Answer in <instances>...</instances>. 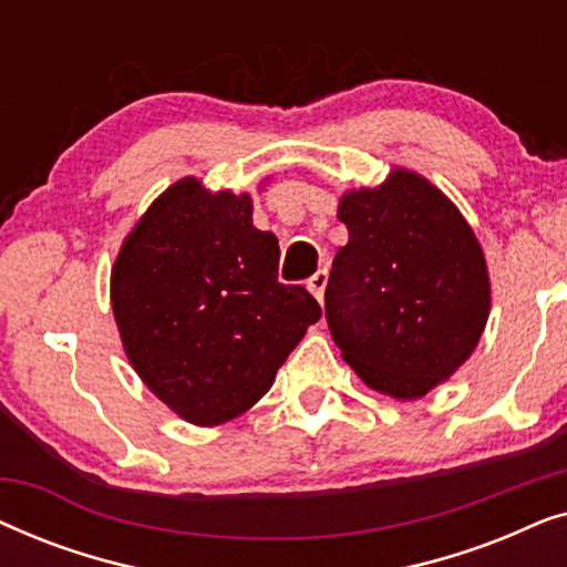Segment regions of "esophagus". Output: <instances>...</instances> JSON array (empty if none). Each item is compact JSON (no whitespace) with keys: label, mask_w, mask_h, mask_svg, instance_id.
Listing matches in <instances>:
<instances>
[{"label":"esophagus","mask_w":567,"mask_h":567,"mask_svg":"<svg viewBox=\"0 0 567 567\" xmlns=\"http://www.w3.org/2000/svg\"><path fill=\"white\" fill-rule=\"evenodd\" d=\"M307 289L312 291V297L322 305L324 289H328V270H317V274L307 281Z\"/></svg>","instance_id":"34e87169"}]
</instances>
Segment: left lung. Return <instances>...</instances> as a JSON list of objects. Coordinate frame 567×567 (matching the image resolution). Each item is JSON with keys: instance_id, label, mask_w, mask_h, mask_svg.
I'll return each mask as SVG.
<instances>
[{"instance_id": "8db88e82", "label": "left lung", "mask_w": 567, "mask_h": 567, "mask_svg": "<svg viewBox=\"0 0 567 567\" xmlns=\"http://www.w3.org/2000/svg\"><path fill=\"white\" fill-rule=\"evenodd\" d=\"M338 219L348 245L324 289L332 340L371 390L423 398L470 359L487 324L483 247L460 208L405 167L346 190Z\"/></svg>"}]
</instances>
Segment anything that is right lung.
<instances>
[{
    "label": "right lung",
    "instance_id": "add662e5",
    "mask_svg": "<svg viewBox=\"0 0 567 567\" xmlns=\"http://www.w3.org/2000/svg\"><path fill=\"white\" fill-rule=\"evenodd\" d=\"M278 239L252 224L250 193L169 185L123 239L113 317L142 382L193 425L250 410L322 309L278 284Z\"/></svg>",
    "mask_w": 567,
    "mask_h": 567
}]
</instances>
